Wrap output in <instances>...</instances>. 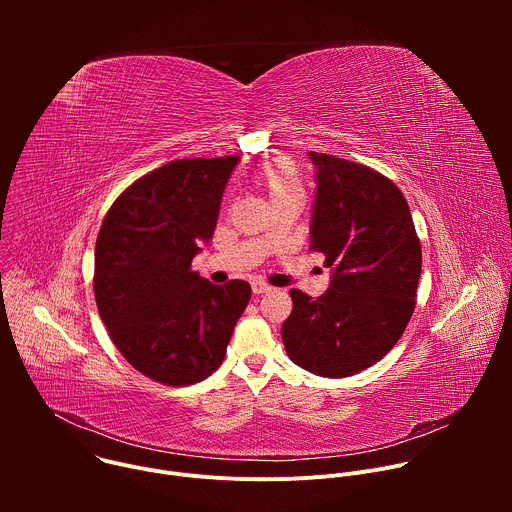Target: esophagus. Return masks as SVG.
Here are the masks:
<instances>
[{"label": "esophagus", "instance_id": "1", "mask_svg": "<svg viewBox=\"0 0 512 512\" xmlns=\"http://www.w3.org/2000/svg\"><path fill=\"white\" fill-rule=\"evenodd\" d=\"M251 289H253V294L261 296V294H267V291H271V285H267L265 281H259V279H255V281L251 283Z\"/></svg>", "mask_w": 512, "mask_h": 512}]
</instances>
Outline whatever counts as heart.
Here are the masks:
<instances>
[{
    "mask_svg": "<svg viewBox=\"0 0 512 512\" xmlns=\"http://www.w3.org/2000/svg\"><path fill=\"white\" fill-rule=\"evenodd\" d=\"M267 188L271 192V198L283 196V194H294L302 192V184L287 164H277L267 170Z\"/></svg>",
    "mask_w": 512,
    "mask_h": 512,
    "instance_id": "b5f03b06",
    "label": "heart"
}]
</instances>
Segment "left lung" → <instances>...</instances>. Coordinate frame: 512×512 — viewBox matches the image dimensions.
I'll use <instances>...</instances> for the list:
<instances>
[{
	"instance_id": "1",
	"label": "left lung",
	"mask_w": 512,
	"mask_h": 512,
	"mask_svg": "<svg viewBox=\"0 0 512 512\" xmlns=\"http://www.w3.org/2000/svg\"><path fill=\"white\" fill-rule=\"evenodd\" d=\"M316 168L310 249L330 269L326 294L291 289L281 326L287 356L318 377H350L379 362L415 308L421 245L403 192L383 174L308 152Z\"/></svg>"
}]
</instances>
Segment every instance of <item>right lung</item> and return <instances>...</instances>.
<instances>
[{"label": "right lung", "mask_w": 512, "mask_h": 512, "mask_svg": "<svg viewBox=\"0 0 512 512\" xmlns=\"http://www.w3.org/2000/svg\"><path fill=\"white\" fill-rule=\"evenodd\" d=\"M229 158L176 160L133 182L109 208L95 247V300L133 369L170 387L212 375L225 358L251 285H214L190 269L208 245Z\"/></svg>", "instance_id": "add662e5"}]
</instances>
